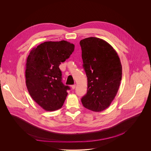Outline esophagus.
<instances>
[{"instance_id":"1","label":"esophagus","mask_w":151,"mask_h":151,"mask_svg":"<svg viewBox=\"0 0 151 151\" xmlns=\"http://www.w3.org/2000/svg\"><path fill=\"white\" fill-rule=\"evenodd\" d=\"M76 84H74V85H73V86H71V88H72V89H74L76 88Z\"/></svg>"}]
</instances>
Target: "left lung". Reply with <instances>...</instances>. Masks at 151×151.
Here are the masks:
<instances>
[{"instance_id":"1","label":"left lung","mask_w":151,"mask_h":151,"mask_svg":"<svg viewBox=\"0 0 151 151\" xmlns=\"http://www.w3.org/2000/svg\"><path fill=\"white\" fill-rule=\"evenodd\" d=\"M80 44L88 80L87 92L81 102L89 110L101 111L110 106L118 92L122 77L121 62L116 51L104 40L89 37Z\"/></svg>"}]
</instances>
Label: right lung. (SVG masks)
Listing matches in <instances>:
<instances>
[{"instance_id":"obj_1","label":"right lung","mask_w":151,"mask_h":151,"mask_svg":"<svg viewBox=\"0 0 151 151\" xmlns=\"http://www.w3.org/2000/svg\"><path fill=\"white\" fill-rule=\"evenodd\" d=\"M74 50V45L66 41H47L34 47L26 62L25 83L35 102L46 111L62 107L70 87L62 82L59 67Z\"/></svg>"}]
</instances>
